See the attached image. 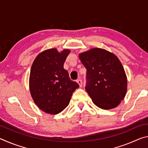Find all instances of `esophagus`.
<instances>
[{"label":"esophagus","instance_id":"esophagus-1","mask_svg":"<svg viewBox=\"0 0 148 148\" xmlns=\"http://www.w3.org/2000/svg\"><path fill=\"white\" fill-rule=\"evenodd\" d=\"M77 84H79V87H82V81L81 79H77Z\"/></svg>","mask_w":148,"mask_h":148}]
</instances>
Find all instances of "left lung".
<instances>
[{"label":"left lung","mask_w":148,"mask_h":148,"mask_svg":"<svg viewBox=\"0 0 148 148\" xmlns=\"http://www.w3.org/2000/svg\"><path fill=\"white\" fill-rule=\"evenodd\" d=\"M87 70L86 90L100 108L112 109L123 100L127 89L125 70L116 56L101 48L79 55Z\"/></svg>","instance_id":"left-lung-1"}]
</instances>
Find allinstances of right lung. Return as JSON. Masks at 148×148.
<instances>
[{
    "label": "right lung",
    "instance_id": "add662e5",
    "mask_svg": "<svg viewBox=\"0 0 148 148\" xmlns=\"http://www.w3.org/2000/svg\"><path fill=\"white\" fill-rule=\"evenodd\" d=\"M68 49L59 52L56 48L39 53L32 64L29 89L34 103L49 114H57L69 104L74 91L79 87L70 79L64 63L70 53Z\"/></svg>",
    "mask_w": 148,
    "mask_h": 148
}]
</instances>
